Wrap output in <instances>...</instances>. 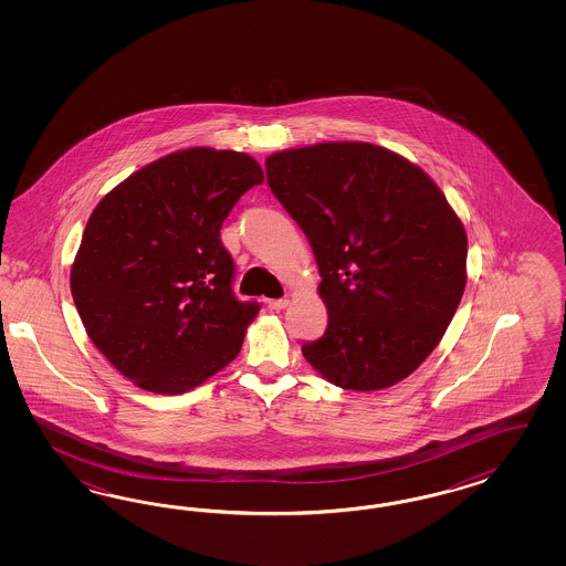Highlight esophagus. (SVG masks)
Returning <instances> with one entry per match:
<instances>
[{"label": "esophagus", "instance_id": "obj_1", "mask_svg": "<svg viewBox=\"0 0 566 566\" xmlns=\"http://www.w3.org/2000/svg\"><path fill=\"white\" fill-rule=\"evenodd\" d=\"M268 307L275 308V311H280V308L289 307V298L284 296V298H272L270 303H268Z\"/></svg>", "mask_w": 566, "mask_h": 566}]
</instances>
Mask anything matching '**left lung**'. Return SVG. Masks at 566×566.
Instances as JSON below:
<instances>
[{
	"label": "left lung",
	"mask_w": 566,
	"mask_h": 566,
	"mask_svg": "<svg viewBox=\"0 0 566 566\" xmlns=\"http://www.w3.org/2000/svg\"><path fill=\"white\" fill-rule=\"evenodd\" d=\"M275 199L317 261L326 332L305 359L344 390L411 376L452 322L467 284V234L444 192L369 143H319L265 161Z\"/></svg>",
	"instance_id": "left-lung-1"
}]
</instances>
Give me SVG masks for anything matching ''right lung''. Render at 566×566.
Returning <instances> with one entry per match:
<instances>
[{"instance_id":"add662e5","label":"right lung","mask_w":566,"mask_h":566,"mask_svg":"<svg viewBox=\"0 0 566 566\" xmlns=\"http://www.w3.org/2000/svg\"><path fill=\"white\" fill-rule=\"evenodd\" d=\"M261 182L253 157L195 147L135 171L91 213L70 291L88 338L138 388L182 395L239 355L259 303L232 291L220 228Z\"/></svg>"}]
</instances>
